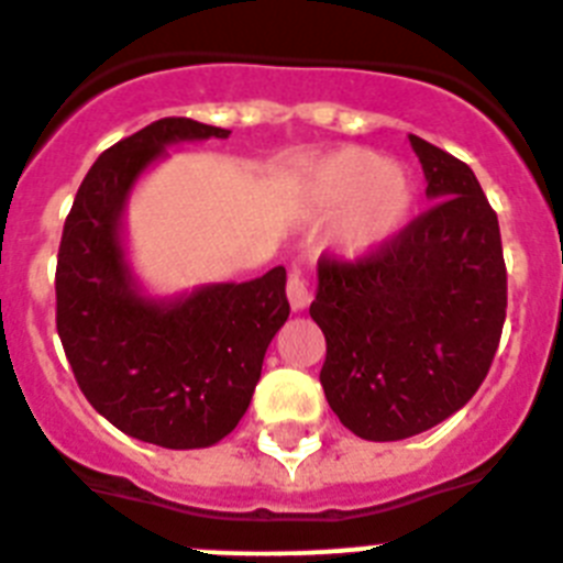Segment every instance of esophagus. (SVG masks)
I'll use <instances>...</instances> for the list:
<instances>
[{
    "label": "esophagus",
    "instance_id": "obj_1",
    "mask_svg": "<svg viewBox=\"0 0 563 563\" xmlns=\"http://www.w3.org/2000/svg\"><path fill=\"white\" fill-rule=\"evenodd\" d=\"M287 298H290V307L296 312L307 310L312 301V290H310V282L305 278L301 271H292L290 278H287Z\"/></svg>",
    "mask_w": 563,
    "mask_h": 563
}]
</instances>
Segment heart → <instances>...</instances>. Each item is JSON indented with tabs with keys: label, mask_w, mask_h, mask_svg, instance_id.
Returning a JSON list of instances; mask_svg holds the SVG:
<instances>
[{
	"label": "heart",
	"mask_w": 563,
	"mask_h": 563,
	"mask_svg": "<svg viewBox=\"0 0 563 563\" xmlns=\"http://www.w3.org/2000/svg\"><path fill=\"white\" fill-rule=\"evenodd\" d=\"M307 206L318 217H338L335 247L363 258L389 245L415 211V183L400 163L372 148L346 146L324 154L305 174Z\"/></svg>",
	"instance_id": "b5f03b06"
}]
</instances>
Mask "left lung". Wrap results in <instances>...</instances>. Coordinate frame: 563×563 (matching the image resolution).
I'll return each instance as SVG.
<instances>
[{
	"mask_svg": "<svg viewBox=\"0 0 563 563\" xmlns=\"http://www.w3.org/2000/svg\"><path fill=\"white\" fill-rule=\"evenodd\" d=\"M434 206L355 265L318 262L310 316L327 338V402L361 440L434 429L485 380L507 310L499 220L476 174L417 134Z\"/></svg>",
	"mask_w": 563,
	"mask_h": 563,
	"instance_id": "obj_1",
	"label": "left lung"
}]
</instances>
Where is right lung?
Masks as SVG:
<instances>
[{"mask_svg":"<svg viewBox=\"0 0 563 563\" xmlns=\"http://www.w3.org/2000/svg\"><path fill=\"white\" fill-rule=\"evenodd\" d=\"M228 134L163 118L114 143L84 177L58 247L56 327L84 397L123 434L172 451L236 429L290 316L285 267L154 296L129 258L126 206L143 174L172 146Z\"/></svg>","mask_w":563,"mask_h":563,"instance_id":"add662e5","label":"right lung"}]
</instances>
